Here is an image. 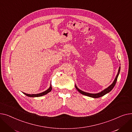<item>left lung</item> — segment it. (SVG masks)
<instances>
[{"label": "left lung", "instance_id": "1", "mask_svg": "<svg viewBox=\"0 0 132 132\" xmlns=\"http://www.w3.org/2000/svg\"><path fill=\"white\" fill-rule=\"evenodd\" d=\"M120 71V67H119V68L117 75V76H116V78H115L114 81H113V82L112 83V84L110 85L109 87H107L105 89H104V90H102L101 92L98 93H96V94H93V93L92 94V93H89L84 92V91L79 89L78 87H77V86H76V85H75V87L77 89V90H78L80 93H81V94L84 95H86L87 96L91 97H93V98H98V97H101V96H103L104 95H105L106 94L108 93H109L113 89V88L115 86L116 82H117V78H118V75L119 74Z\"/></svg>", "mask_w": 132, "mask_h": 132}]
</instances>
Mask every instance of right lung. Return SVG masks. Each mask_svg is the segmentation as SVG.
<instances>
[{
    "label": "right lung",
    "instance_id": "1",
    "mask_svg": "<svg viewBox=\"0 0 132 132\" xmlns=\"http://www.w3.org/2000/svg\"><path fill=\"white\" fill-rule=\"evenodd\" d=\"M52 85H51V84L50 86V87H49L48 89H47V90L44 91V92H42V93H40L35 94H27V93H23V92H22V93H23V94H25L26 95H27V96H29V97H40V96H43V95H46V94H47L49 92H50L52 90Z\"/></svg>",
    "mask_w": 132,
    "mask_h": 132
}]
</instances>
